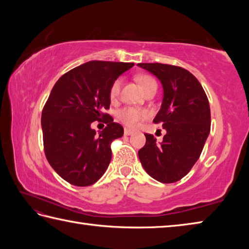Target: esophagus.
Instances as JSON below:
<instances>
[{
    "instance_id": "esophagus-1",
    "label": "esophagus",
    "mask_w": 249,
    "mask_h": 249,
    "mask_svg": "<svg viewBox=\"0 0 249 249\" xmlns=\"http://www.w3.org/2000/svg\"><path fill=\"white\" fill-rule=\"evenodd\" d=\"M134 132L132 129H129V128H125L124 129V135H126V136H129V135H132Z\"/></svg>"
}]
</instances>
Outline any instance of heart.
<instances>
[{
	"label": "heart",
	"mask_w": 249,
	"mask_h": 249,
	"mask_svg": "<svg viewBox=\"0 0 249 249\" xmlns=\"http://www.w3.org/2000/svg\"><path fill=\"white\" fill-rule=\"evenodd\" d=\"M138 82L141 83V86L145 92H147L153 88H157V82L155 81V79L150 75L142 74L138 77ZM122 86V80L116 79L114 82L111 84L108 90V96L112 101L117 99V96L120 94ZM149 116V112L145 108H138L133 107H127L122 108L121 111L117 113V119H119L122 123L125 124L128 127L135 128L141 124L142 121L146 120Z\"/></svg>",
	"instance_id": "b5f03b06"
}]
</instances>
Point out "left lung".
<instances>
[{
	"instance_id": "1",
	"label": "left lung",
	"mask_w": 249,
	"mask_h": 249,
	"mask_svg": "<svg viewBox=\"0 0 249 249\" xmlns=\"http://www.w3.org/2000/svg\"><path fill=\"white\" fill-rule=\"evenodd\" d=\"M157 77L163 88V99L155 124L167 130L157 144L151 134H145L146 144L138 150L142 167L151 178L162 183L182 179L203 149L211 129L208 96L191 72L178 66L138 64Z\"/></svg>"
}]
</instances>
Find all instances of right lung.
<instances>
[{
  "mask_svg": "<svg viewBox=\"0 0 249 249\" xmlns=\"http://www.w3.org/2000/svg\"><path fill=\"white\" fill-rule=\"evenodd\" d=\"M133 62L94 60L59 78L41 112L44 151L49 165L77 187L95 183L107 169L112 142L123 136L122 125L104 109L109 108L111 84ZM106 128L96 135L90 123L102 120Z\"/></svg>",
  "mask_w": 249,
  "mask_h": 249,
  "instance_id": "obj_1",
  "label": "right lung"
}]
</instances>
